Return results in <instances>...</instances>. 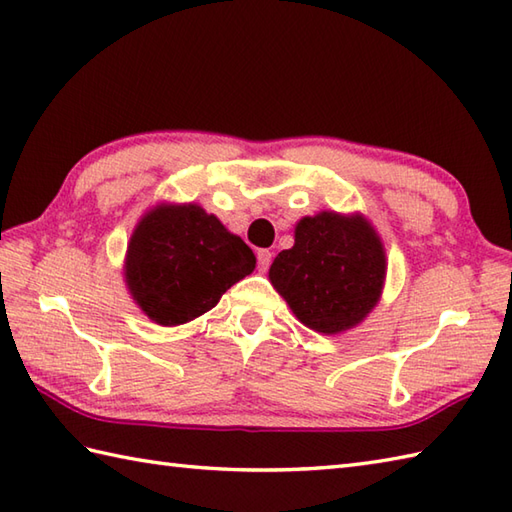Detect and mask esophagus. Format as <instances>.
<instances>
[{
    "label": "esophagus",
    "mask_w": 512,
    "mask_h": 512,
    "mask_svg": "<svg viewBox=\"0 0 512 512\" xmlns=\"http://www.w3.org/2000/svg\"><path fill=\"white\" fill-rule=\"evenodd\" d=\"M270 261H272V253L270 251H264V248H261V251H257V268L261 272H266L270 268Z\"/></svg>",
    "instance_id": "esophagus-1"
}]
</instances>
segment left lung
Instances as JSON below:
<instances>
[{
  "label": "left lung",
  "mask_w": 512,
  "mask_h": 512,
  "mask_svg": "<svg viewBox=\"0 0 512 512\" xmlns=\"http://www.w3.org/2000/svg\"><path fill=\"white\" fill-rule=\"evenodd\" d=\"M386 255L362 216L323 211L296 224L294 246L270 266V281L296 318L320 334L351 329L382 294Z\"/></svg>",
  "instance_id": "8db88e82"
}]
</instances>
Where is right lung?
Instances as JSON below:
<instances>
[{"label":"right lung","mask_w":512,"mask_h":512,"mask_svg":"<svg viewBox=\"0 0 512 512\" xmlns=\"http://www.w3.org/2000/svg\"><path fill=\"white\" fill-rule=\"evenodd\" d=\"M255 255L198 205L157 207L128 244L126 283L154 323L183 325L251 275Z\"/></svg>","instance_id":"1"}]
</instances>
